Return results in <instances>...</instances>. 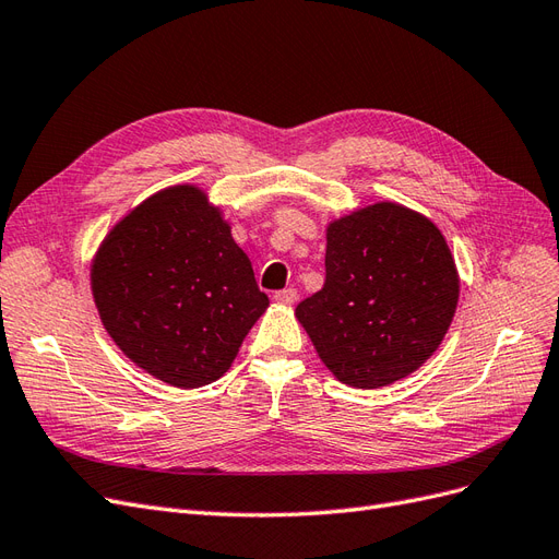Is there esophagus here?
Segmentation results:
<instances>
[{
	"label": "esophagus",
	"instance_id": "34e87169",
	"mask_svg": "<svg viewBox=\"0 0 559 559\" xmlns=\"http://www.w3.org/2000/svg\"><path fill=\"white\" fill-rule=\"evenodd\" d=\"M273 300H275V302H280V306H294V302L298 300V292H296V289H282V292H275Z\"/></svg>",
	"mask_w": 559,
	"mask_h": 559
}]
</instances>
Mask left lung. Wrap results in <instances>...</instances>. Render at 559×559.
Returning a JSON list of instances; mask_svg holds the SVG:
<instances>
[{"label": "left lung", "instance_id": "1", "mask_svg": "<svg viewBox=\"0 0 559 559\" xmlns=\"http://www.w3.org/2000/svg\"><path fill=\"white\" fill-rule=\"evenodd\" d=\"M460 273L438 226L392 200L326 224V282L296 319L343 384L386 386L443 343Z\"/></svg>", "mask_w": 559, "mask_h": 559}]
</instances>
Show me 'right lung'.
<instances>
[{
	"mask_svg": "<svg viewBox=\"0 0 559 559\" xmlns=\"http://www.w3.org/2000/svg\"><path fill=\"white\" fill-rule=\"evenodd\" d=\"M91 289L118 349L179 389L222 378L270 306L222 207L195 183L167 186L114 224Z\"/></svg>",
	"mask_w": 559,
	"mask_h": 559,
	"instance_id": "1",
	"label": "right lung"
}]
</instances>
